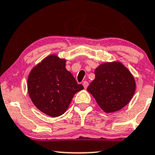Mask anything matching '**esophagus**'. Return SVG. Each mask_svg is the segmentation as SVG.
<instances>
[{
	"label": "esophagus",
	"instance_id": "esophagus-1",
	"mask_svg": "<svg viewBox=\"0 0 155 155\" xmlns=\"http://www.w3.org/2000/svg\"><path fill=\"white\" fill-rule=\"evenodd\" d=\"M82 85H83L84 88H86L87 87H88V82H87V81H84V82H83V83H82Z\"/></svg>",
	"mask_w": 155,
	"mask_h": 155
}]
</instances>
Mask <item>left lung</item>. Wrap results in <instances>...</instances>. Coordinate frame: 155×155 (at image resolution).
<instances>
[{
	"instance_id": "left-lung-1",
	"label": "left lung",
	"mask_w": 155,
	"mask_h": 155,
	"mask_svg": "<svg viewBox=\"0 0 155 155\" xmlns=\"http://www.w3.org/2000/svg\"><path fill=\"white\" fill-rule=\"evenodd\" d=\"M95 79L87 90L106 113L122 109L131 100L136 82L128 69L120 63H105L95 70Z\"/></svg>"
}]
</instances>
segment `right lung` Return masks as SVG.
Segmentation results:
<instances>
[{
	"label": "right lung",
	"instance_id": "obj_1",
	"mask_svg": "<svg viewBox=\"0 0 155 155\" xmlns=\"http://www.w3.org/2000/svg\"><path fill=\"white\" fill-rule=\"evenodd\" d=\"M66 61L51 55L35 67L28 75V91L36 107L56 117L68 108L73 96L83 89L65 67Z\"/></svg>",
	"mask_w": 155,
	"mask_h": 155
}]
</instances>
